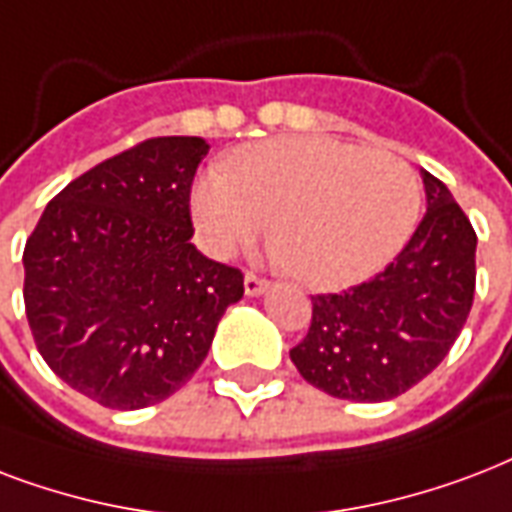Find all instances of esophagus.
I'll return each mask as SVG.
<instances>
[{"mask_svg":"<svg viewBox=\"0 0 512 512\" xmlns=\"http://www.w3.org/2000/svg\"><path fill=\"white\" fill-rule=\"evenodd\" d=\"M245 296H261V293L267 291V280H261V277H256L253 272H245Z\"/></svg>","mask_w":512,"mask_h":512,"instance_id":"obj_1","label":"esophagus"}]
</instances>
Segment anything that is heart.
<instances>
[{
  "label": "heart",
  "instance_id": "b5f03b06",
  "mask_svg": "<svg viewBox=\"0 0 512 512\" xmlns=\"http://www.w3.org/2000/svg\"><path fill=\"white\" fill-rule=\"evenodd\" d=\"M422 189L398 154L331 136H280L229 154L192 186L205 248L229 256L269 229L275 259L318 291L358 285L414 232Z\"/></svg>",
  "mask_w": 512,
  "mask_h": 512
}]
</instances>
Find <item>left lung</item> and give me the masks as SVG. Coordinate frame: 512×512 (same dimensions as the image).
I'll return each instance as SVG.
<instances>
[{"label": "left lung", "instance_id": "8db88e82", "mask_svg": "<svg viewBox=\"0 0 512 512\" xmlns=\"http://www.w3.org/2000/svg\"><path fill=\"white\" fill-rule=\"evenodd\" d=\"M427 213L374 280L312 296L293 366L318 390L382 403L422 382L457 342L475 293V237L443 181L422 170Z\"/></svg>", "mask_w": 512, "mask_h": 512}]
</instances>
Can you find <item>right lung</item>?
I'll use <instances>...</instances> for the list:
<instances>
[{
  "label": "right lung",
  "instance_id": "right-lung-1",
  "mask_svg": "<svg viewBox=\"0 0 512 512\" xmlns=\"http://www.w3.org/2000/svg\"><path fill=\"white\" fill-rule=\"evenodd\" d=\"M211 146L149 138L47 202L23 251L39 355L101 406L136 411L181 390L211 350L240 269L192 243L189 192Z\"/></svg>",
  "mask_w": 512,
  "mask_h": 512
}]
</instances>
